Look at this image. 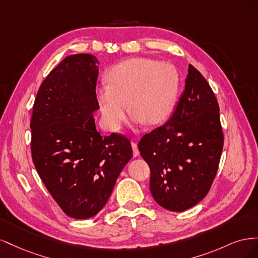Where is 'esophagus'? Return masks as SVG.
Masks as SVG:
<instances>
[{"label":"esophagus","mask_w":258,"mask_h":258,"mask_svg":"<svg viewBox=\"0 0 258 258\" xmlns=\"http://www.w3.org/2000/svg\"><path fill=\"white\" fill-rule=\"evenodd\" d=\"M131 146H132V151H134V156L135 157H138V156L140 155L138 144L136 142H131Z\"/></svg>","instance_id":"obj_1"}]
</instances>
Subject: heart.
<instances>
[{"label": "heart", "instance_id": "heart-1", "mask_svg": "<svg viewBox=\"0 0 258 258\" xmlns=\"http://www.w3.org/2000/svg\"><path fill=\"white\" fill-rule=\"evenodd\" d=\"M106 81L97 87L96 99L111 131L119 130L126 120L127 102L137 123H161L173 111L179 79L176 69L168 62L131 58L114 66Z\"/></svg>", "mask_w": 258, "mask_h": 258}]
</instances>
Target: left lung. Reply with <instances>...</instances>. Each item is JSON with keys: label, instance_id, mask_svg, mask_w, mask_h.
Here are the masks:
<instances>
[{"label": "left lung", "instance_id": "obj_1", "mask_svg": "<svg viewBox=\"0 0 258 258\" xmlns=\"http://www.w3.org/2000/svg\"><path fill=\"white\" fill-rule=\"evenodd\" d=\"M223 144L216 97L205 77L189 64L172 116L139 143L140 154L151 169L155 201L173 212L196 206L213 183Z\"/></svg>", "mask_w": 258, "mask_h": 258}]
</instances>
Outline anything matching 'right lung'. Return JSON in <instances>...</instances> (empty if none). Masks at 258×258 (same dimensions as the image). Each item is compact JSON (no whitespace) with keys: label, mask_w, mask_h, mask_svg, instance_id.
I'll list each match as a JSON object with an SVG mask.
<instances>
[{"label":"right lung","mask_w":258,"mask_h":258,"mask_svg":"<svg viewBox=\"0 0 258 258\" xmlns=\"http://www.w3.org/2000/svg\"><path fill=\"white\" fill-rule=\"evenodd\" d=\"M98 64L90 53L62 60L38 89L30 124L37 173L62 211L77 220L102 210L132 157L128 139L96 128Z\"/></svg>","instance_id":"1"}]
</instances>
